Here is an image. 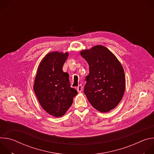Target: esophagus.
I'll return each mask as SVG.
<instances>
[{
	"label": "esophagus",
	"instance_id": "34e87169",
	"mask_svg": "<svg viewBox=\"0 0 154 154\" xmlns=\"http://www.w3.org/2000/svg\"><path fill=\"white\" fill-rule=\"evenodd\" d=\"M82 89H83V87H82V86L80 85H79L78 86H77V91L79 92V93H81L82 92Z\"/></svg>",
	"mask_w": 154,
	"mask_h": 154
}]
</instances>
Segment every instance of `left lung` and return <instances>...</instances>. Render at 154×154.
<instances>
[{"instance_id":"obj_1","label":"left lung","mask_w":154,"mask_h":154,"mask_svg":"<svg viewBox=\"0 0 154 154\" xmlns=\"http://www.w3.org/2000/svg\"><path fill=\"white\" fill-rule=\"evenodd\" d=\"M88 63L84 93L97 110L105 113L115 108L125 91V75L120 62L104 46H96L80 52Z\"/></svg>"}]
</instances>
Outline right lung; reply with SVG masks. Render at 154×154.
<instances>
[{"label": "right lung", "instance_id": "right-lung-1", "mask_svg": "<svg viewBox=\"0 0 154 154\" xmlns=\"http://www.w3.org/2000/svg\"><path fill=\"white\" fill-rule=\"evenodd\" d=\"M68 53L54 52L48 54L38 69L34 91L42 108L55 117L67 112L77 91L70 86L69 74L62 70Z\"/></svg>", "mask_w": 154, "mask_h": 154}]
</instances>
